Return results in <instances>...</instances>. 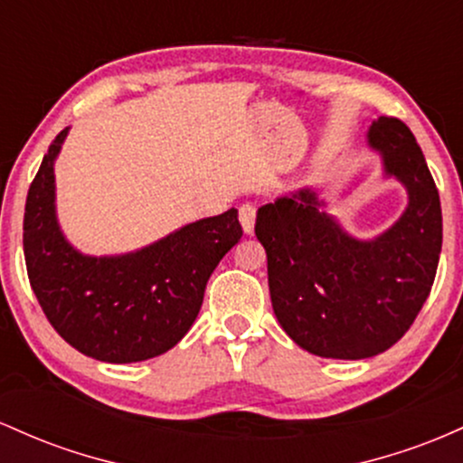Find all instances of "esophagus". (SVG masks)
I'll return each instance as SVG.
<instances>
[{
  "instance_id": "1",
  "label": "esophagus",
  "mask_w": 463,
  "mask_h": 463,
  "mask_svg": "<svg viewBox=\"0 0 463 463\" xmlns=\"http://www.w3.org/2000/svg\"><path fill=\"white\" fill-rule=\"evenodd\" d=\"M238 218H241V225L245 233H253V225H256V207L251 203H242L238 210Z\"/></svg>"
}]
</instances>
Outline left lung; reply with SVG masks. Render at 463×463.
I'll list each match as a JSON object with an SVG mask.
<instances>
[{
  "label": "left lung",
  "mask_w": 463,
  "mask_h": 463,
  "mask_svg": "<svg viewBox=\"0 0 463 463\" xmlns=\"http://www.w3.org/2000/svg\"><path fill=\"white\" fill-rule=\"evenodd\" d=\"M367 144L409 194L407 210L381 236H350L310 188L256 216L273 313L295 344L324 358L389 350L411 328L438 271L441 207L422 148L407 124L387 116L373 119Z\"/></svg>",
  "instance_id": "1"
}]
</instances>
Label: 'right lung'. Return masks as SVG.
<instances>
[{
  "instance_id": "1",
  "label": "right lung",
  "mask_w": 463,
  "mask_h": 463,
  "mask_svg": "<svg viewBox=\"0 0 463 463\" xmlns=\"http://www.w3.org/2000/svg\"><path fill=\"white\" fill-rule=\"evenodd\" d=\"M63 128L30 184L24 256L41 308L54 330L85 356L137 363L175 347L194 324L205 284L241 241L238 210L190 222L124 256H82L56 221L54 159Z\"/></svg>"
}]
</instances>
